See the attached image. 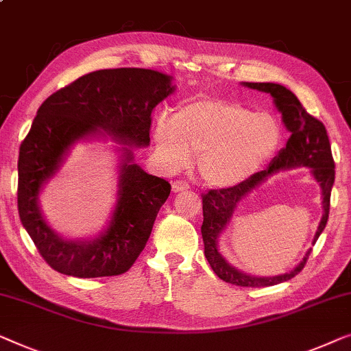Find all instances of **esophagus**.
<instances>
[{"instance_id": "obj_1", "label": "esophagus", "mask_w": 351, "mask_h": 351, "mask_svg": "<svg viewBox=\"0 0 351 351\" xmlns=\"http://www.w3.org/2000/svg\"><path fill=\"white\" fill-rule=\"evenodd\" d=\"M185 190H188L186 182H182V180L172 182V191H174V193H180V191H185Z\"/></svg>"}]
</instances>
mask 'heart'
<instances>
[{
    "instance_id": "heart-1",
    "label": "heart",
    "mask_w": 351,
    "mask_h": 351,
    "mask_svg": "<svg viewBox=\"0 0 351 351\" xmlns=\"http://www.w3.org/2000/svg\"><path fill=\"white\" fill-rule=\"evenodd\" d=\"M282 126L267 112H253L236 101L196 98L177 108L171 120L155 126V145L163 165L179 171L197 154L206 185H241L276 154Z\"/></svg>"
}]
</instances>
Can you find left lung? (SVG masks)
<instances>
[{
    "label": "left lung",
    "mask_w": 351,
    "mask_h": 351,
    "mask_svg": "<svg viewBox=\"0 0 351 351\" xmlns=\"http://www.w3.org/2000/svg\"><path fill=\"white\" fill-rule=\"evenodd\" d=\"M242 85L252 90L264 91V93L272 96L274 104H276L278 112L282 114L283 125L287 126L291 136H289L287 145L271 161L267 169L256 172L241 185L221 188V190H210L206 195H202L204 221H202L201 226V234L202 241H204V255L207 261H209L213 272L223 282L232 283V285L237 287L260 288L277 285V283L287 282L294 276H298L302 271V267L306 266L312 248H308L306 256L302 258L296 267H293L289 272L280 274V276L256 277L239 271L237 267L228 263L226 258L218 250V239L231 223L239 202L245 199V196L250 195L255 188L264 184L269 177L277 174V172L296 169V167H308L313 179L318 182L319 188H322L323 197V217L319 220L317 232H315L312 242L313 245L328 223L329 202H331V190L336 171H334L331 144H329L326 128H324L322 121L307 114V110L302 108V104L299 103L293 91H289L280 84L272 82H242Z\"/></svg>",
    "instance_id": "8db88e82"
}]
</instances>
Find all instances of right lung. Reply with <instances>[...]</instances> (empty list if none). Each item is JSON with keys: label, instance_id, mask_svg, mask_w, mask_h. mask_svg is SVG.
<instances>
[{"label": "right lung", "instance_id": "right-lung-1", "mask_svg": "<svg viewBox=\"0 0 351 351\" xmlns=\"http://www.w3.org/2000/svg\"><path fill=\"white\" fill-rule=\"evenodd\" d=\"M172 75L117 68L85 74L40 104L19 152V215L40 256L55 271L80 278L120 276L149 241L169 182L134 163L150 144L152 112L174 93ZM110 137L119 144V190L113 217L98 237L68 239L52 230L38 207L43 185L80 140Z\"/></svg>", "mask_w": 351, "mask_h": 351}]
</instances>
